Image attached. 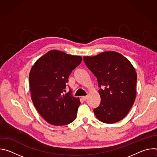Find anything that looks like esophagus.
Here are the masks:
<instances>
[{
	"label": "esophagus",
	"instance_id": "obj_1",
	"mask_svg": "<svg viewBox=\"0 0 157 157\" xmlns=\"http://www.w3.org/2000/svg\"><path fill=\"white\" fill-rule=\"evenodd\" d=\"M81 98L84 100V101H86L87 99V96H82Z\"/></svg>",
	"mask_w": 157,
	"mask_h": 157
}]
</instances>
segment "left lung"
Listing matches in <instances>:
<instances>
[{
    "label": "left lung",
    "mask_w": 157,
    "mask_h": 157,
    "mask_svg": "<svg viewBox=\"0 0 157 157\" xmlns=\"http://www.w3.org/2000/svg\"><path fill=\"white\" fill-rule=\"evenodd\" d=\"M84 61L96 77L99 105L94 109L102 122L113 124L124 119L136 98L137 73L125 57L116 52H102L94 56H84Z\"/></svg>",
    "instance_id": "left-lung-1"
}]
</instances>
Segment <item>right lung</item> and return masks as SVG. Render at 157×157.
Segmentation results:
<instances>
[{
    "label": "right lung",
    "instance_id": "add662e5",
    "mask_svg": "<svg viewBox=\"0 0 157 157\" xmlns=\"http://www.w3.org/2000/svg\"><path fill=\"white\" fill-rule=\"evenodd\" d=\"M81 61L80 56L51 50L32 66L29 75L32 100L41 117L52 125H67L76 119L79 99L71 90L64 92L70 75Z\"/></svg>",
    "mask_w": 157,
    "mask_h": 157
}]
</instances>
